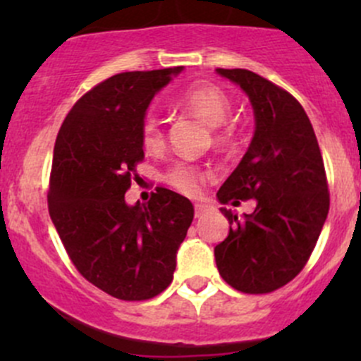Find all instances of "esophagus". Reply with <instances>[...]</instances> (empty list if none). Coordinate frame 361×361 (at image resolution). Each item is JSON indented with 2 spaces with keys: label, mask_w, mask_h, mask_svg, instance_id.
<instances>
[{
  "label": "esophagus",
  "mask_w": 361,
  "mask_h": 361,
  "mask_svg": "<svg viewBox=\"0 0 361 361\" xmlns=\"http://www.w3.org/2000/svg\"><path fill=\"white\" fill-rule=\"evenodd\" d=\"M195 218H199V216H202V214H204V211H206V204H201V202H197V204H195Z\"/></svg>",
  "instance_id": "esophagus-1"
}]
</instances>
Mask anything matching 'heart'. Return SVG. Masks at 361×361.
<instances>
[{
    "label": "heart",
    "instance_id": "1",
    "mask_svg": "<svg viewBox=\"0 0 361 361\" xmlns=\"http://www.w3.org/2000/svg\"><path fill=\"white\" fill-rule=\"evenodd\" d=\"M178 106L181 110L192 113V115L202 118L207 126L218 127L216 129V143L225 145L231 141L232 130L227 127H221L228 120L232 111L231 99L220 87L213 83H197L185 90L178 97ZM141 141L147 150H159L164 143V133L160 127V120L154 113H148L141 123ZM166 181L173 185L176 190L183 192L187 195H195L199 192L201 183V173L190 164L178 162L166 173Z\"/></svg>",
    "mask_w": 361,
    "mask_h": 361
}]
</instances>
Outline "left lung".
Returning <instances> with one entry per match:
<instances>
[{
  "label": "left lung",
  "mask_w": 361,
  "mask_h": 361,
  "mask_svg": "<svg viewBox=\"0 0 361 361\" xmlns=\"http://www.w3.org/2000/svg\"><path fill=\"white\" fill-rule=\"evenodd\" d=\"M216 73L241 87L255 115L251 143L218 190L220 204L253 199L214 246L220 276L245 293H269L292 281L311 257L330 207L325 166L309 116L297 99L248 69Z\"/></svg>",
  "instance_id": "left-lung-1"
}]
</instances>
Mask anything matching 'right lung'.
Listing matches in <instances>:
<instances>
[{"label": "right lung", "mask_w": 361, "mask_h": 361, "mask_svg": "<svg viewBox=\"0 0 361 361\" xmlns=\"http://www.w3.org/2000/svg\"><path fill=\"white\" fill-rule=\"evenodd\" d=\"M183 66L110 76L80 97L54 147L49 211L80 274L120 300L167 288L194 220L183 195L157 188L148 204H127L143 160L141 123L155 94Z\"/></svg>", "instance_id": "obj_1"}]
</instances>
